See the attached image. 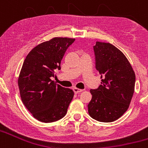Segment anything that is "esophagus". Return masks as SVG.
Returning a JSON list of instances; mask_svg holds the SVG:
<instances>
[{
	"instance_id": "1",
	"label": "esophagus",
	"mask_w": 148,
	"mask_h": 148,
	"mask_svg": "<svg viewBox=\"0 0 148 148\" xmlns=\"http://www.w3.org/2000/svg\"><path fill=\"white\" fill-rule=\"evenodd\" d=\"M73 91H74V92H75V94H77V93H79V92H82L83 90H81V89L76 88V87H74V88H73Z\"/></svg>"
}]
</instances>
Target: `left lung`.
Returning <instances> with one entry per match:
<instances>
[{
    "instance_id": "1",
    "label": "left lung",
    "mask_w": 148,
    "mask_h": 148,
    "mask_svg": "<svg viewBox=\"0 0 148 148\" xmlns=\"http://www.w3.org/2000/svg\"><path fill=\"white\" fill-rule=\"evenodd\" d=\"M95 69L101 82L97 89L90 90L92 99L88 113L101 122H111L127 110L135 88L133 67L121 50L110 43L97 41L93 47Z\"/></svg>"
}]
</instances>
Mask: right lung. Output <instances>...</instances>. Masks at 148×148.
Wrapping results in <instances>:
<instances>
[{
  "mask_svg": "<svg viewBox=\"0 0 148 148\" xmlns=\"http://www.w3.org/2000/svg\"><path fill=\"white\" fill-rule=\"evenodd\" d=\"M70 38H53L37 45L23 61L18 79L22 102L34 118L49 123L62 119L67 112L74 92L56 84L51 78L61 70Z\"/></svg>",
  "mask_w": 148,
  "mask_h": 148,
  "instance_id": "right-lung-1",
  "label": "right lung"
}]
</instances>
